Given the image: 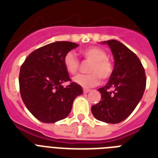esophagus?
Instances as JSON below:
<instances>
[{
	"label": "esophagus",
	"mask_w": 158,
	"mask_h": 158,
	"mask_svg": "<svg viewBox=\"0 0 158 158\" xmlns=\"http://www.w3.org/2000/svg\"><path fill=\"white\" fill-rule=\"evenodd\" d=\"M89 91H90L89 89H84V94H87V93H89Z\"/></svg>",
	"instance_id": "obj_1"
}]
</instances>
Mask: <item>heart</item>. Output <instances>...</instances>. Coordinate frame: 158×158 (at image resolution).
<instances>
[{"label": "heart", "instance_id": "b5f03b06", "mask_svg": "<svg viewBox=\"0 0 158 158\" xmlns=\"http://www.w3.org/2000/svg\"><path fill=\"white\" fill-rule=\"evenodd\" d=\"M80 54L84 60L91 61L88 68L89 74L76 75L73 79L74 83L83 88H91L98 85L101 78L102 80H107L111 77L113 64L105 51L97 47H91L80 51ZM63 63L65 69L72 74L79 70L80 65L79 60L72 52L64 55Z\"/></svg>", "mask_w": 158, "mask_h": 158}]
</instances>
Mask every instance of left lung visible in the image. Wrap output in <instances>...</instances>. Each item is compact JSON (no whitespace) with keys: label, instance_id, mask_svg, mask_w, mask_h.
Returning a JSON list of instances; mask_svg holds the SVG:
<instances>
[{"label":"left lung","instance_id":"1","mask_svg":"<svg viewBox=\"0 0 158 158\" xmlns=\"http://www.w3.org/2000/svg\"><path fill=\"white\" fill-rule=\"evenodd\" d=\"M115 59V68L110 80L98 89L102 100L92 106L97 120L116 124L125 120L142 98L146 88L144 68L139 57L120 42L109 40Z\"/></svg>","mask_w":158,"mask_h":158}]
</instances>
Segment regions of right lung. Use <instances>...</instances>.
Masks as SVG:
<instances>
[{
    "label": "right lung",
    "instance_id": "obj_1",
    "mask_svg": "<svg viewBox=\"0 0 158 158\" xmlns=\"http://www.w3.org/2000/svg\"><path fill=\"white\" fill-rule=\"evenodd\" d=\"M71 42H56L36 49L21 65L19 83L23 103L35 118L55 123L68 116L74 98L83 94L81 86L69 78L64 55L78 47ZM70 81L68 86H62Z\"/></svg>",
    "mask_w": 158,
    "mask_h": 158
}]
</instances>
